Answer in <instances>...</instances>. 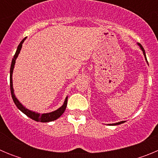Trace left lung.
I'll use <instances>...</instances> for the list:
<instances>
[{"label": "left lung", "mask_w": 158, "mask_h": 158, "mask_svg": "<svg viewBox=\"0 0 158 158\" xmlns=\"http://www.w3.org/2000/svg\"><path fill=\"white\" fill-rule=\"evenodd\" d=\"M138 45H139V47H140V48L142 49V51H143V54H144L145 58H146V60H147V59H146V53H145V50H144V48H143V47H142V46L141 45L140 43H138ZM147 63H148V62H147ZM123 123H125V121H121V122L116 123H112V124H111V125H112V126H115V125H118V124Z\"/></svg>", "instance_id": "8db88e82"}]
</instances>
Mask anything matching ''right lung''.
<instances>
[{
  "instance_id": "1",
  "label": "right lung",
  "mask_w": 158,
  "mask_h": 158,
  "mask_svg": "<svg viewBox=\"0 0 158 158\" xmlns=\"http://www.w3.org/2000/svg\"><path fill=\"white\" fill-rule=\"evenodd\" d=\"M25 39L24 38L20 43L19 44L17 47V50L16 51V54L14 55L13 58L12 60V64H11V68H10V90H11V94H12V100H13L14 103L16 105V107L19 108L20 111H22L23 113H24L25 115L28 116L29 118H32L33 120L37 121V122H41V123H48V122H51V121H54L55 119H57L58 118H59L61 115H62L65 111V108H66V105H67V99L68 97H66L65 100V102H64L63 105L61 107H59L58 110L56 111H52V112L50 113H45V114H40V113H36L35 111H30V110L27 109V108H25L23 105H22L19 102V100L16 98V96L14 95V91H13V88H12V72H13V69H14V65L16 63V59L17 58L18 54H19L20 52V50L22 48V44L24 42Z\"/></svg>"
}]
</instances>
